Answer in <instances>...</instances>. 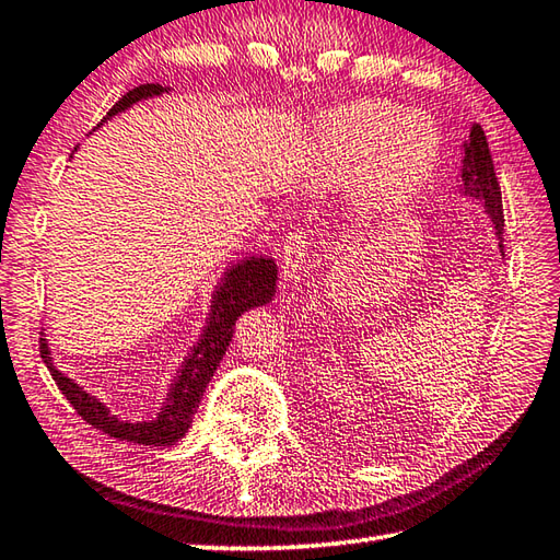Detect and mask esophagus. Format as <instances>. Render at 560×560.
<instances>
[{
	"label": "esophagus",
	"mask_w": 560,
	"mask_h": 560,
	"mask_svg": "<svg viewBox=\"0 0 560 560\" xmlns=\"http://www.w3.org/2000/svg\"><path fill=\"white\" fill-rule=\"evenodd\" d=\"M304 272H307V236H304V231H290L284 238L282 278L298 282Z\"/></svg>",
	"instance_id": "1"
}]
</instances>
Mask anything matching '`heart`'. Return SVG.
Listing matches in <instances>:
<instances>
[{
    "mask_svg": "<svg viewBox=\"0 0 560 560\" xmlns=\"http://www.w3.org/2000/svg\"><path fill=\"white\" fill-rule=\"evenodd\" d=\"M441 151L431 116L365 100L324 116L304 177L316 192L355 180L351 214L358 224H375L415 202L434 177Z\"/></svg>",
    "mask_w": 560,
    "mask_h": 560,
    "instance_id": "obj_1",
    "label": "heart"
}]
</instances>
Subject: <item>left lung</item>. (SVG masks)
I'll use <instances>...</instances> for the list:
<instances>
[{
  "instance_id": "obj_1",
  "label": "left lung",
  "mask_w": 560,
  "mask_h": 560,
  "mask_svg": "<svg viewBox=\"0 0 560 560\" xmlns=\"http://www.w3.org/2000/svg\"><path fill=\"white\" fill-rule=\"evenodd\" d=\"M466 155H463V187H466V195L478 199L485 205V212H488L490 221L494 224V234L500 238V248L504 250L502 236H504V212H502V192L498 175H494L492 155L488 149V141H485V131L478 124H472L468 143H463ZM504 256V253H502Z\"/></svg>"
}]
</instances>
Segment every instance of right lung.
I'll return each instance as SVG.
<instances>
[{"instance_id": "1", "label": "right lung", "mask_w": 560, "mask_h": 560, "mask_svg": "<svg viewBox=\"0 0 560 560\" xmlns=\"http://www.w3.org/2000/svg\"><path fill=\"white\" fill-rule=\"evenodd\" d=\"M167 92L163 84H139L124 94V97L114 104L102 121H107L109 116L129 109L131 104L139 100L158 97V94ZM276 280H278V266L272 258H246L231 266L224 278H221L219 288L212 298V312H209V322L202 331V339L197 341L192 353L185 358V363L177 373L175 383L167 393L165 407L158 411V417L151 421H119L109 409L104 407L97 397L72 383L70 377L62 375L56 365L50 363V351L48 341L38 339L40 358L48 365V371L56 380V385L62 395L68 397V402L78 415L92 424L94 429L104 431L114 439L131 441V444H143V446H173L177 439L187 434L189 424H192V417L202 402V395L207 389V383L212 380L217 365L221 358H224L231 336H234L236 319L250 307H260V304H268L276 294Z\"/></svg>"}]
</instances>
